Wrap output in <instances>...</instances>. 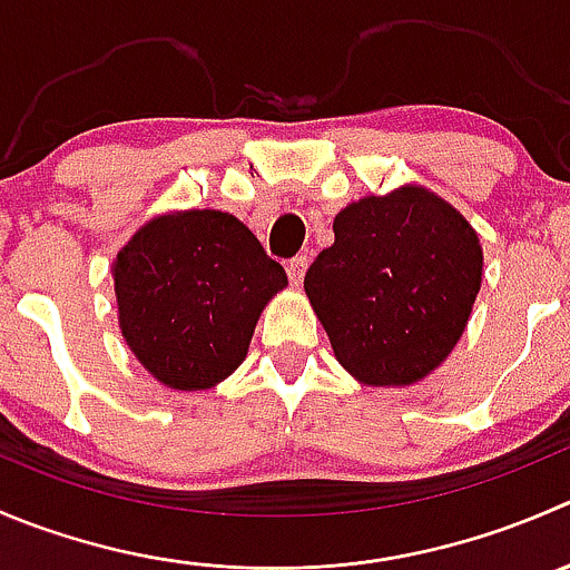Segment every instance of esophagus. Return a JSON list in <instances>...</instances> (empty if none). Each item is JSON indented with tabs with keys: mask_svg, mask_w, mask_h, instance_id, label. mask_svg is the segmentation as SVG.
Wrapping results in <instances>:
<instances>
[{
	"mask_svg": "<svg viewBox=\"0 0 570 570\" xmlns=\"http://www.w3.org/2000/svg\"><path fill=\"white\" fill-rule=\"evenodd\" d=\"M306 267H308V256H295L289 264H286V275H289L292 284L301 286L303 275H306Z\"/></svg>",
	"mask_w": 570,
	"mask_h": 570,
	"instance_id": "34e87169",
	"label": "esophagus"
}]
</instances>
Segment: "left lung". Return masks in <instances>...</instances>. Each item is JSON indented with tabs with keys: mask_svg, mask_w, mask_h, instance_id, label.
Instances as JSON below:
<instances>
[{
	"mask_svg": "<svg viewBox=\"0 0 570 570\" xmlns=\"http://www.w3.org/2000/svg\"><path fill=\"white\" fill-rule=\"evenodd\" d=\"M482 245L451 203L401 186L342 208L303 289L334 356L370 386H406L445 362L482 286Z\"/></svg>",
	"mask_w": 570,
	"mask_h": 570,
	"instance_id": "1",
	"label": "left lung"
}]
</instances>
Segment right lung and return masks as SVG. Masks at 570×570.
<instances>
[{
  "mask_svg": "<svg viewBox=\"0 0 570 570\" xmlns=\"http://www.w3.org/2000/svg\"><path fill=\"white\" fill-rule=\"evenodd\" d=\"M119 328L173 390H208L247 356L258 314L286 273L234 214L191 208L150 219L116 253Z\"/></svg>",
  "mask_w": 570,
  "mask_h": 570,
  "instance_id": "right-lung-1",
  "label": "right lung"
}]
</instances>
